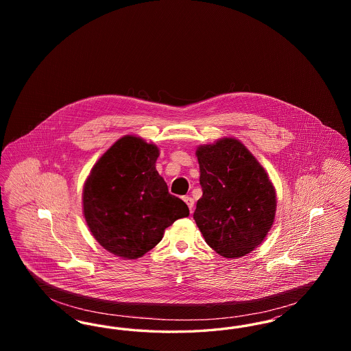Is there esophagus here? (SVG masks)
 Instances as JSON below:
<instances>
[{
    "label": "esophagus",
    "mask_w": 351,
    "mask_h": 351,
    "mask_svg": "<svg viewBox=\"0 0 351 351\" xmlns=\"http://www.w3.org/2000/svg\"><path fill=\"white\" fill-rule=\"evenodd\" d=\"M183 200L185 201V204L188 205V208H189V210H191V213H192V210H193V206H195V200H193L192 197H189V196H185Z\"/></svg>",
    "instance_id": "esophagus-1"
}]
</instances>
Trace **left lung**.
<instances>
[{"instance_id":"1","label":"left lung","mask_w":351,"mask_h":351,"mask_svg":"<svg viewBox=\"0 0 351 351\" xmlns=\"http://www.w3.org/2000/svg\"><path fill=\"white\" fill-rule=\"evenodd\" d=\"M202 196L193 218L205 242L225 258L258 247L274 223L276 192L266 169L235 138L197 147Z\"/></svg>"}]
</instances>
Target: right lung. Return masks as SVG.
<instances>
[{"label": "right lung", "mask_w": 351, "mask_h": 351, "mask_svg": "<svg viewBox=\"0 0 351 351\" xmlns=\"http://www.w3.org/2000/svg\"><path fill=\"white\" fill-rule=\"evenodd\" d=\"M159 149L125 135L93 166L84 184L83 212L92 235L105 250L136 259L154 249L165 230L189 209L168 192L155 163Z\"/></svg>", "instance_id": "obj_1"}]
</instances>
